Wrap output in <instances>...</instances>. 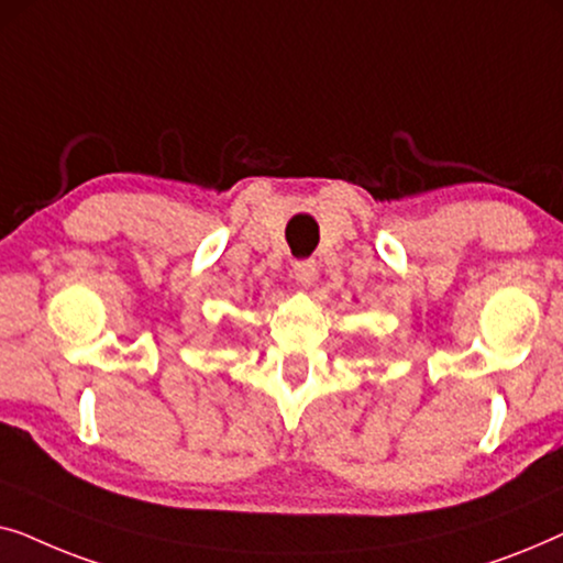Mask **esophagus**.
I'll return each instance as SVG.
<instances>
[{
  "mask_svg": "<svg viewBox=\"0 0 563 563\" xmlns=\"http://www.w3.org/2000/svg\"><path fill=\"white\" fill-rule=\"evenodd\" d=\"M291 272H295V279L302 284V287H310V284L318 279V264H314V261H310V258L295 261Z\"/></svg>",
  "mask_w": 563,
  "mask_h": 563,
  "instance_id": "34e87169",
  "label": "esophagus"
}]
</instances>
